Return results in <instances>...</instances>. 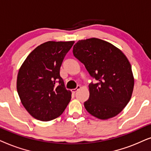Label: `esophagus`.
<instances>
[{
	"instance_id": "34e87169",
	"label": "esophagus",
	"mask_w": 151,
	"mask_h": 151,
	"mask_svg": "<svg viewBox=\"0 0 151 151\" xmlns=\"http://www.w3.org/2000/svg\"><path fill=\"white\" fill-rule=\"evenodd\" d=\"M80 88H81V86H77V88H74V89H72L71 91H72V92H73V93H75V92H77V90H79L80 89Z\"/></svg>"
}]
</instances>
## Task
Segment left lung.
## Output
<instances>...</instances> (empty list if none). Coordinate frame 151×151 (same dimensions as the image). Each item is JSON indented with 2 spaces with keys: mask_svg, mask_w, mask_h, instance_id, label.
<instances>
[{
  "mask_svg": "<svg viewBox=\"0 0 151 151\" xmlns=\"http://www.w3.org/2000/svg\"><path fill=\"white\" fill-rule=\"evenodd\" d=\"M72 52L96 81L89 84L86 110L100 119L117 115L129 102L134 87L127 58L111 43L96 38L79 41Z\"/></svg>",
  "mask_w": 151,
  "mask_h": 151,
  "instance_id": "obj_1",
  "label": "left lung"
}]
</instances>
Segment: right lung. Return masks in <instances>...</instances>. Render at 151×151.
<instances>
[{
  "instance_id": "obj_1",
  "label": "right lung",
  "mask_w": 151,
  "mask_h": 151,
  "mask_svg": "<svg viewBox=\"0 0 151 151\" xmlns=\"http://www.w3.org/2000/svg\"><path fill=\"white\" fill-rule=\"evenodd\" d=\"M74 41H47L32 51L20 68L17 88L21 103L38 120L47 122L63 113L71 99L60 68Z\"/></svg>"
}]
</instances>
